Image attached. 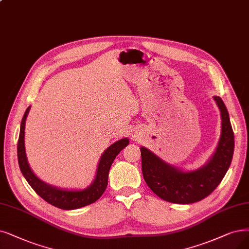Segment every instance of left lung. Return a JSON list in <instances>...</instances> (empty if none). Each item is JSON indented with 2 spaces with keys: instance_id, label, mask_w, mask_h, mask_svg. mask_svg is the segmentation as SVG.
<instances>
[{
  "instance_id": "obj_1",
  "label": "left lung",
  "mask_w": 249,
  "mask_h": 249,
  "mask_svg": "<svg viewBox=\"0 0 249 249\" xmlns=\"http://www.w3.org/2000/svg\"><path fill=\"white\" fill-rule=\"evenodd\" d=\"M221 111L222 130L215 151L208 161L193 171H184L141 147L142 173L148 187L161 199L178 204L202 200L218 186L230 167L234 153V133L225 103L213 96Z\"/></svg>"
}]
</instances>
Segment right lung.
Returning a JSON list of instances; mask_svg holds the SVG:
<instances>
[{"label": "right lung", "instance_id": "1", "mask_svg": "<svg viewBox=\"0 0 249 249\" xmlns=\"http://www.w3.org/2000/svg\"><path fill=\"white\" fill-rule=\"evenodd\" d=\"M29 110H31V106L26 109L22 117L17 145L19 167H20V171L27 183L31 185L36 193L41 196L45 201L58 208H61V210H76V208H81L97 201L102 196L107 187L108 174L113 160L116 155L130 143L128 139H121V140L114 142L111 146H109L103 152L100 159H99L95 178L90 186L85 189H79V190H75V189H71H71H62L42 181L41 178L35 175L31 168V165L28 163L24 145V130L26 117Z\"/></svg>", "mask_w": 249, "mask_h": 249}]
</instances>
